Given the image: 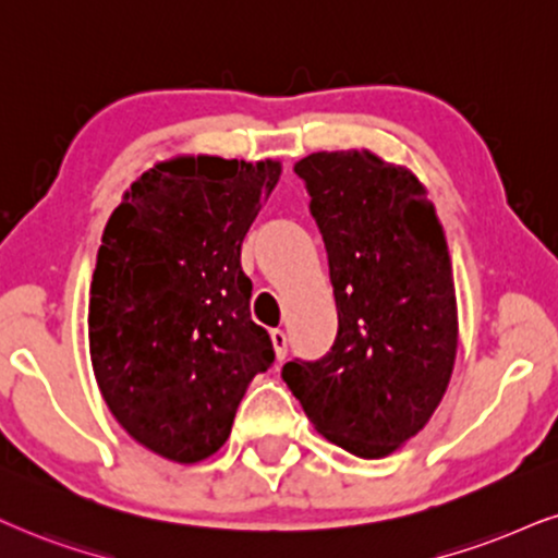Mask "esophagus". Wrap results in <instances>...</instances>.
Returning a JSON list of instances; mask_svg holds the SVG:
<instances>
[{
  "label": "esophagus",
  "instance_id": "obj_1",
  "mask_svg": "<svg viewBox=\"0 0 558 558\" xmlns=\"http://www.w3.org/2000/svg\"><path fill=\"white\" fill-rule=\"evenodd\" d=\"M271 343H274V352H277V360L281 362L287 356V333L281 331V328H274Z\"/></svg>",
  "mask_w": 558,
  "mask_h": 558
}]
</instances>
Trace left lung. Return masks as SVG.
<instances>
[{
    "label": "left lung",
    "mask_w": 558,
    "mask_h": 558,
    "mask_svg": "<svg viewBox=\"0 0 558 558\" xmlns=\"http://www.w3.org/2000/svg\"><path fill=\"white\" fill-rule=\"evenodd\" d=\"M326 243L339 333L320 360L281 367L323 437L385 458L424 429L458 349L445 230L424 185L367 149L294 165Z\"/></svg>",
    "instance_id": "1"
}]
</instances>
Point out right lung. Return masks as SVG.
Instances as JSON below:
<instances>
[{
	"mask_svg": "<svg viewBox=\"0 0 558 558\" xmlns=\"http://www.w3.org/2000/svg\"><path fill=\"white\" fill-rule=\"evenodd\" d=\"M281 175L274 160L175 157L116 206L89 284V360L136 442L198 463L230 437L247 383L274 364L251 320L245 232Z\"/></svg>",
	"mask_w": 558,
	"mask_h": 558,
	"instance_id": "1",
	"label": "right lung"
}]
</instances>
